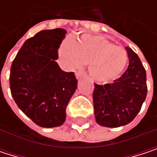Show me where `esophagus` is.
Segmentation results:
<instances>
[{
    "label": "esophagus",
    "mask_w": 157,
    "mask_h": 157,
    "mask_svg": "<svg viewBox=\"0 0 157 157\" xmlns=\"http://www.w3.org/2000/svg\"><path fill=\"white\" fill-rule=\"evenodd\" d=\"M75 75H76V78L79 79V78H81L82 76H84V75H86V74H85L84 72H76Z\"/></svg>",
    "instance_id": "esophagus-1"
}]
</instances>
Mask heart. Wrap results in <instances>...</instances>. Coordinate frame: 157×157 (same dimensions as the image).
Listing matches in <instances>:
<instances>
[{"mask_svg": "<svg viewBox=\"0 0 157 157\" xmlns=\"http://www.w3.org/2000/svg\"><path fill=\"white\" fill-rule=\"evenodd\" d=\"M59 57L70 69L88 64L89 75L99 82L117 78L128 62L124 48L115 46L102 36L90 34L82 35L77 43L65 40L59 48Z\"/></svg>", "mask_w": 157, "mask_h": 157, "instance_id": "b5f03b06", "label": "heart"}]
</instances>
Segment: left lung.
Masks as SVG:
<instances>
[{
  "label": "left lung",
  "instance_id": "1",
  "mask_svg": "<svg viewBox=\"0 0 157 157\" xmlns=\"http://www.w3.org/2000/svg\"><path fill=\"white\" fill-rule=\"evenodd\" d=\"M129 65L112 83H94V116L98 124L119 127L132 122L141 110L147 94L146 73L137 54L126 47Z\"/></svg>",
  "mask_w": 157,
  "mask_h": 157
}]
</instances>
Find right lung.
<instances>
[{
  "mask_svg": "<svg viewBox=\"0 0 157 157\" xmlns=\"http://www.w3.org/2000/svg\"><path fill=\"white\" fill-rule=\"evenodd\" d=\"M66 31L44 30L23 44L13 62L10 88L18 107L42 127L62 125L66 106L77 87L73 72H63L55 60Z\"/></svg>",
  "mask_w": 157,
  "mask_h": 157,
  "instance_id": "right-lung-1",
  "label": "right lung"
}]
</instances>
